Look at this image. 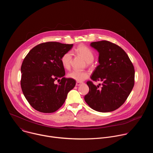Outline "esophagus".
<instances>
[{"label":"esophagus","mask_w":153,"mask_h":153,"mask_svg":"<svg viewBox=\"0 0 153 153\" xmlns=\"http://www.w3.org/2000/svg\"><path fill=\"white\" fill-rule=\"evenodd\" d=\"M82 83V82H77L76 83V86H80Z\"/></svg>","instance_id":"obj_1"}]
</instances>
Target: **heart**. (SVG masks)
Instances as JSON below:
<instances>
[{
    "label": "heart",
    "mask_w": 153,
    "mask_h": 153,
    "mask_svg": "<svg viewBox=\"0 0 153 153\" xmlns=\"http://www.w3.org/2000/svg\"><path fill=\"white\" fill-rule=\"evenodd\" d=\"M76 51L82 56L86 62L90 63L94 60V54L91 50L85 45H80L76 49ZM72 59V53L70 51L64 53L60 61L62 66L65 69H69L71 65V61ZM90 73L87 71H80L78 70H73L68 74L69 78L73 79L77 82H82L88 78Z\"/></svg>",
    "instance_id": "obj_1"
}]
</instances>
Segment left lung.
I'll use <instances>...</instances> for the list:
<instances>
[{
	"label": "left lung",
	"mask_w": 153,
	"mask_h": 153,
	"mask_svg": "<svg viewBox=\"0 0 153 153\" xmlns=\"http://www.w3.org/2000/svg\"><path fill=\"white\" fill-rule=\"evenodd\" d=\"M91 47L99 52V65L91 79L102 82V86L91 81L86 84L89 93L85 96L86 103L94 110L106 113L122 106L134 85V68L125 51L118 45L106 40L91 43Z\"/></svg>",
	"instance_id": "left-lung-1"
}]
</instances>
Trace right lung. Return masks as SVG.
Instances as JSON below:
<instances>
[{"label": "right lung", "instance_id": "add662e5", "mask_svg": "<svg viewBox=\"0 0 153 153\" xmlns=\"http://www.w3.org/2000/svg\"><path fill=\"white\" fill-rule=\"evenodd\" d=\"M73 46L56 42L42 43L25 57L21 66V88L36 110L44 113L55 112L74 88L76 82L64 77L65 71L60 61L62 55ZM56 79L59 80V84L54 83Z\"/></svg>", "mask_w": 153, "mask_h": 153}]
</instances>
